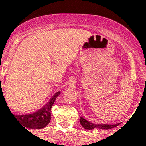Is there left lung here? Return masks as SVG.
Returning a JSON list of instances; mask_svg holds the SVG:
<instances>
[{
  "instance_id": "obj_1",
  "label": "left lung",
  "mask_w": 146,
  "mask_h": 146,
  "mask_svg": "<svg viewBox=\"0 0 146 146\" xmlns=\"http://www.w3.org/2000/svg\"><path fill=\"white\" fill-rule=\"evenodd\" d=\"M80 124L82 126L84 127L86 130H93L94 128H99L102 129V130H108V129H111L115 128V127L119 125V123L117 124H113V125H108V124H94L90 122L86 121L85 119L83 117H80Z\"/></svg>"
}]
</instances>
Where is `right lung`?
<instances>
[{"instance_id": "add662e5", "label": "right lung", "mask_w": 146, "mask_h": 146, "mask_svg": "<svg viewBox=\"0 0 146 146\" xmlns=\"http://www.w3.org/2000/svg\"><path fill=\"white\" fill-rule=\"evenodd\" d=\"M60 93V91L56 93L51 99L47 105L36 113L25 115H14L12 114V115L25 127V128L41 129L44 128L51 121V107Z\"/></svg>"}]
</instances>
